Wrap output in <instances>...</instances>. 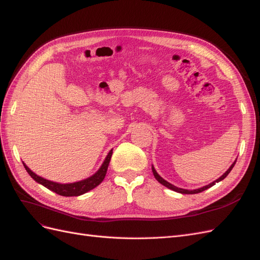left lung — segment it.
<instances>
[{
	"label": "left lung",
	"instance_id": "8db88e82",
	"mask_svg": "<svg viewBox=\"0 0 260 260\" xmlns=\"http://www.w3.org/2000/svg\"><path fill=\"white\" fill-rule=\"evenodd\" d=\"M235 162H237V160H235L231 166H230V168L228 169L224 174L220 177V178H218L216 181H214V182H211V183H209L208 185H205V186H203V187H200V188H196V190H185V188H180V187H177V186H175L174 184H171V183H169V182H167L166 180H164L158 174H157L156 172V170H155V168L152 166V170H153V174H154V177L156 178V180L158 181L159 183H161L162 185H165L166 187H168V188H170V190H172V191H176V192H178V193H181V194H196V193H201V192H203V191H205V190H207V188H209V187H211L212 185H215L216 183H218L219 181H221V180H223L228 175L230 174V171L232 170V168L234 167V165H235Z\"/></svg>",
	"mask_w": 260,
	"mask_h": 260
}]
</instances>
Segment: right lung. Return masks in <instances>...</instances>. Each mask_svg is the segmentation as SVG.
I'll return each mask as SVG.
<instances>
[{"instance_id": "add662e5", "label": "right lung", "mask_w": 260, "mask_h": 260, "mask_svg": "<svg viewBox=\"0 0 260 260\" xmlns=\"http://www.w3.org/2000/svg\"><path fill=\"white\" fill-rule=\"evenodd\" d=\"M112 155H113V149L109 151L104 162L102 164L101 168L93 176L89 177L88 179L78 181V182L66 183V184L53 182V181L46 180L42 177H39L35 174V172L31 171L25 164H23V162L22 164H23V166H25L28 174L30 175V177L32 178L36 181V182L42 184L46 188H49V190L55 192L58 195H61V196H79V195H82L86 192L91 191L92 188L96 187L102 182V181L104 180V178L106 176V172H107L109 161H111V158H112Z\"/></svg>"}]
</instances>
